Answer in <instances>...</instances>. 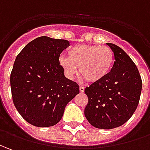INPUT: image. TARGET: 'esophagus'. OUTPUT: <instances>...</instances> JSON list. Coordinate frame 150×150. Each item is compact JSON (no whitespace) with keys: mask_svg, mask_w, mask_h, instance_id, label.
Returning a JSON list of instances; mask_svg holds the SVG:
<instances>
[{"mask_svg":"<svg viewBox=\"0 0 150 150\" xmlns=\"http://www.w3.org/2000/svg\"><path fill=\"white\" fill-rule=\"evenodd\" d=\"M79 91H80V92L81 93H83L84 92V91H85V88H84L83 86H80V87H79Z\"/></svg>","mask_w":150,"mask_h":150,"instance_id":"esophagus-1","label":"esophagus"}]
</instances>
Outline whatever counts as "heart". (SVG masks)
<instances>
[{"mask_svg": "<svg viewBox=\"0 0 150 150\" xmlns=\"http://www.w3.org/2000/svg\"><path fill=\"white\" fill-rule=\"evenodd\" d=\"M68 55L59 59L65 75L73 78L79 68L80 76L93 84L108 77L114 64L113 52L104 45L78 44L69 50Z\"/></svg>", "mask_w": 150, "mask_h": 150, "instance_id": "b5f03b06", "label": "heart"}]
</instances>
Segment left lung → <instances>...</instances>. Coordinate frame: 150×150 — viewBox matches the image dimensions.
<instances>
[{
	"mask_svg": "<svg viewBox=\"0 0 150 150\" xmlns=\"http://www.w3.org/2000/svg\"><path fill=\"white\" fill-rule=\"evenodd\" d=\"M114 54L111 73L85 89L88 97L84 114L93 127L112 129L130 119L140 101L142 81L138 69L119 46L106 43Z\"/></svg>",
	"mask_w": 150,
	"mask_h": 150,
	"instance_id": "8db88e82",
	"label": "left lung"
}]
</instances>
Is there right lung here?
Instances as JSON below:
<instances>
[{"instance_id": "1", "label": "right lung", "mask_w": 150, "mask_h": 150, "mask_svg": "<svg viewBox=\"0 0 150 150\" xmlns=\"http://www.w3.org/2000/svg\"><path fill=\"white\" fill-rule=\"evenodd\" d=\"M69 42L40 37L15 59L10 74L13 102L23 118L38 127L57 124L79 86L65 77L59 59Z\"/></svg>"}]
</instances>
